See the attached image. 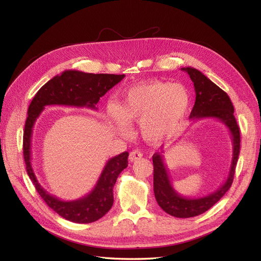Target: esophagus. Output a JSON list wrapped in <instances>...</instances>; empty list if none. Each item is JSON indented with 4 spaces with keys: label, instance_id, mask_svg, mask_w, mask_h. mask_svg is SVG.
I'll return each mask as SVG.
<instances>
[{
    "label": "esophagus",
    "instance_id": "34e87169",
    "mask_svg": "<svg viewBox=\"0 0 261 261\" xmlns=\"http://www.w3.org/2000/svg\"><path fill=\"white\" fill-rule=\"evenodd\" d=\"M141 156H143V153H141L140 150L135 149V150H133V151L129 153V161L134 162V161H136V160H139Z\"/></svg>",
    "mask_w": 261,
    "mask_h": 261
}]
</instances>
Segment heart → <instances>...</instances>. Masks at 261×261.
<instances>
[{
	"mask_svg": "<svg viewBox=\"0 0 261 261\" xmlns=\"http://www.w3.org/2000/svg\"><path fill=\"white\" fill-rule=\"evenodd\" d=\"M189 106L191 96L186 87L154 82L133 87L123 94L120 107L110 103L107 111L118 130H127L128 122L139 123L141 136L156 143L179 128Z\"/></svg>",
	"mask_w": 261,
	"mask_h": 261,
	"instance_id": "obj_1",
	"label": "heart"
}]
</instances>
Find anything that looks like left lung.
I'll list each match as a JSON object with an SVG mask.
<instances>
[{"label": "left lung", "mask_w": 261, "mask_h": 261, "mask_svg": "<svg viewBox=\"0 0 261 261\" xmlns=\"http://www.w3.org/2000/svg\"><path fill=\"white\" fill-rule=\"evenodd\" d=\"M180 69L191 77L196 92L195 105L189 118H192L193 121L201 120V118H217L230 130L233 144L231 168L224 184L221 185L216 192L208 196L200 197V198H187V197L180 196L171 184L169 172L163 160V150L152 155L153 192L158 204L162 210L173 217L192 218L209 210L230 189L240 155L241 135L239 125L234 116V107L227 93L215 83H212L200 70L193 67H183Z\"/></svg>", "instance_id": "8db88e82"}]
</instances>
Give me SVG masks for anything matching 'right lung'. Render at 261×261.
<instances>
[{
  "label": "right lung",
  "instance_id": "right-lung-1",
  "mask_svg": "<svg viewBox=\"0 0 261 261\" xmlns=\"http://www.w3.org/2000/svg\"><path fill=\"white\" fill-rule=\"evenodd\" d=\"M125 75L89 74L68 69L54 76L36 93L28 108V116L23 130L22 150L28 176L38 194L48 206L70 222L91 223L103 217L112 208L113 187L120 173L127 168L128 152H123L110 159L92 191L83 198L64 201L50 195L39 184L31 167V137L39 115L46 106H68L97 110L100 98L120 83Z\"/></svg>",
  "mask_w": 261,
  "mask_h": 261
}]
</instances>
